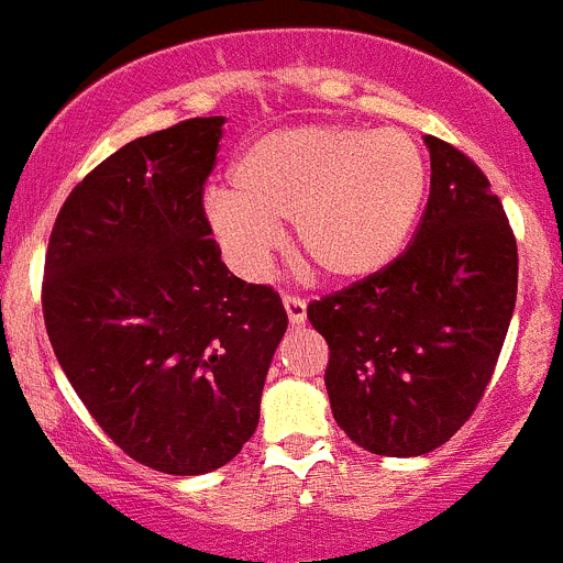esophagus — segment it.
Listing matches in <instances>:
<instances>
[{
	"instance_id": "34e87169",
	"label": "esophagus",
	"mask_w": 563,
	"mask_h": 563,
	"mask_svg": "<svg viewBox=\"0 0 563 563\" xmlns=\"http://www.w3.org/2000/svg\"><path fill=\"white\" fill-rule=\"evenodd\" d=\"M282 303H285L287 318H290L292 327H301V323L307 321V301H303L301 296H292V292H285V296H282Z\"/></svg>"
}]
</instances>
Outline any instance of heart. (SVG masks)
Masks as SVG:
<instances>
[{"instance_id":"heart-1","label":"heart","mask_w":563,"mask_h":563,"mask_svg":"<svg viewBox=\"0 0 563 563\" xmlns=\"http://www.w3.org/2000/svg\"><path fill=\"white\" fill-rule=\"evenodd\" d=\"M206 223L236 271L262 276L290 223L296 254L332 282H363L399 256L427 195V162L401 131L287 125L242 144Z\"/></svg>"}]
</instances>
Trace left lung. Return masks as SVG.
<instances>
[{
    "mask_svg": "<svg viewBox=\"0 0 563 563\" xmlns=\"http://www.w3.org/2000/svg\"><path fill=\"white\" fill-rule=\"evenodd\" d=\"M430 198L410 245L307 307L329 343L334 421L357 446L416 457L481 405L517 303V236L466 153L427 136Z\"/></svg>",
    "mask_w": 563,
    "mask_h": 563,
    "instance_id": "left-lung-1",
    "label": "left lung"
}]
</instances>
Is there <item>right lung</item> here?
<instances>
[{"label":"right lung","mask_w":563,"mask_h":563,"mask_svg":"<svg viewBox=\"0 0 563 563\" xmlns=\"http://www.w3.org/2000/svg\"><path fill=\"white\" fill-rule=\"evenodd\" d=\"M223 117L133 139L55 218L41 307L75 394L125 455L164 474L225 466L260 424L287 312L220 262L203 211Z\"/></svg>","instance_id":"obj_1"}]
</instances>
